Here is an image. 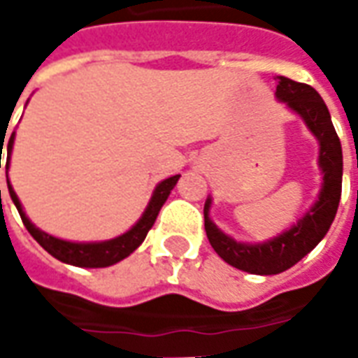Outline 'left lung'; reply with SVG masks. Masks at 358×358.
<instances>
[{"label":"left lung","instance_id":"obj_1","mask_svg":"<svg viewBox=\"0 0 358 358\" xmlns=\"http://www.w3.org/2000/svg\"><path fill=\"white\" fill-rule=\"evenodd\" d=\"M276 97L305 120L307 128L320 143L318 166L322 169L324 176L316 203L297 220V224L263 243H241L218 230L209 217L210 197L203 209L205 232L218 257L236 268L261 276L280 274L292 268L320 243L338 213L343 174L341 143L331 124L330 110L318 92L307 84L278 76Z\"/></svg>","mask_w":358,"mask_h":358}]
</instances>
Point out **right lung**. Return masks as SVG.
I'll return each mask as SVG.
<instances>
[{
  "mask_svg": "<svg viewBox=\"0 0 358 358\" xmlns=\"http://www.w3.org/2000/svg\"><path fill=\"white\" fill-rule=\"evenodd\" d=\"M1 141H5L3 136H1ZM13 143H15V132L11 134L9 143H7V171H9V159H11ZM1 149H3V145H1ZM178 178L180 174L171 176V178L163 180V182L155 187V192H153L151 199H149L148 209L143 210V215H141L140 220H138L128 232L122 234V236H118V238H113V240L90 241V243H76V241L59 240L55 236H50V234H45L43 230H40V228H36V226L28 220L27 215H24L22 205H20L19 197L15 194L13 186L9 184V180H7V187H9V195H11L13 203H15L17 210H19L20 218H22V224L27 226V230L30 232V236H32L50 255L59 259L61 263L73 264V266H82V268H103V266H110V264L122 261V259H126L130 253H134L136 249L140 248L141 241L145 240V236H148V232L151 230V226L155 224L157 215H159V210H161V207H163L164 201H166V197L171 195L172 187L176 186Z\"/></svg>",
  "mask_w": 358,
  "mask_h": 358,
  "instance_id": "add662e5",
  "label": "right lung"
}]
</instances>
